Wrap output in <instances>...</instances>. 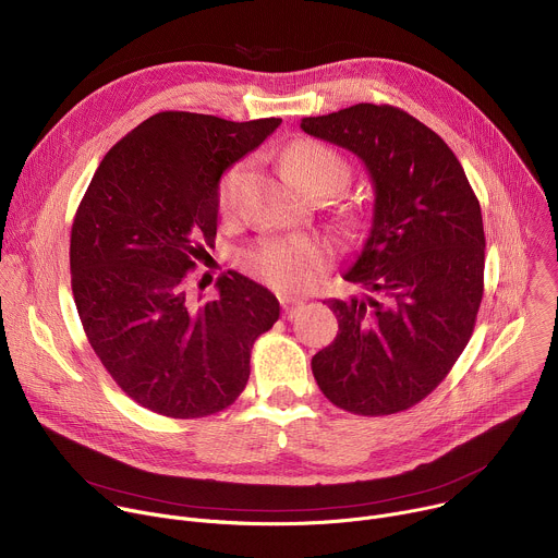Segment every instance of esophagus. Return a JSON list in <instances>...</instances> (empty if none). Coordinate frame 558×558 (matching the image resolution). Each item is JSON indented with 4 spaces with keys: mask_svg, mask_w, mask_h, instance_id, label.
I'll return each instance as SVG.
<instances>
[{
    "mask_svg": "<svg viewBox=\"0 0 558 558\" xmlns=\"http://www.w3.org/2000/svg\"><path fill=\"white\" fill-rule=\"evenodd\" d=\"M300 300H282V311H284V317L287 320H291V317L295 315V311L300 308Z\"/></svg>",
    "mask_w": 558,
    "mask_h": 558,
    "instance_id": "esophagus-1",
    "label": "esophagus"
}]
</instances>
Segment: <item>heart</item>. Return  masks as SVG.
Returning a JSON list of instances; mask_svg holds the SVG:
<instances>
[{
  "instance_id": "b5f03b06",
  "label": "heart",
  "mask_w": 558,
  "mask_h": 558,
  "mask_svg": "<svg viewBox=\"0 0 558 558\" xmlns=\"http://www.w3.org/2000/svg\"><path fill=\"white\" fill-rule=\"evenodd\" d=\"M284 166L289 177L308 194L320 187L340 192L351 177L344 158L331 147L315 141H295L284 151ZM252 158L235 161L218 181V209L233 214L243 201L252 177ZM245 267L258 280L284 293H304L315 287L329 265V250L311 235L267 238L245 254Z\"/></svg>"
}]
</instances>
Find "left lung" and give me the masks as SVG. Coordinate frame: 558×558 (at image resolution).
I'll return each instance as SVG.
<instances>
[{
    "mask_svg": "<svg viewBox=\"0 0 558 558\" xmlns=\"http://www.w3.org/2000/svg\"><path fill=\"white\" fill-rule=\"evenodd\" d=\"M300 128L357 154L375 185L371 233L344 274L368 295L327 300L340 329L313 355V377L349 413L407 411L474 331L486 260L480 201L446 141L400 108L357 104Z\"/></svg>",
    "mask_w": 558,
    "mask_h": 558,
    "instance_id": "obj_1",
    "label": "left lung"
}]
</instances>
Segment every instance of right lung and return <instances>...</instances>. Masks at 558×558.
Listing matches in <instances>:
<instances>
[{
	"label": "right lung",
	"mask_w": 558,
	"mask_h": 558,
	"mask_svg": "<svg viewBox=\"0 0 558 558\" xmlns=\"http://www.w3.org/2000/svg\"><path fill=\"white\" fill-rule=\"evenodd\" d=\"M282 119L235 123L158 112L99 163L70 231L72 295L86 338L143 409L194 420L231 407L254 342L280 315L263 284L227 271L196 304L187 274L214 243L218 181Z\"/></svg>",
	"instance_id": "add662e5"
}]
</instances>
